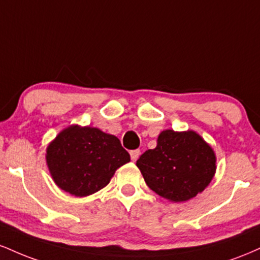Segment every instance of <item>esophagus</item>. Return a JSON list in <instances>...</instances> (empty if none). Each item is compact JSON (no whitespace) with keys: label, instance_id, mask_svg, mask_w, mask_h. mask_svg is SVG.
I'll use <instances>...</instances> for the list:
<instances>
[{"label":"esophagus","instance_id":"1","mask_svg":"<svg viewBox=\"0 0 260 260\" xmlns=\"http://www.w3.org/2000/svg\"><path fill=\"white\" fill-rule=\"evenodd\" d=\"M139 155H140L139 149H137V150H132L131 151V159H132L133 161H136L139 157Z\"/></svg>","mask_w":260,"mask_h":260}]
</instances>
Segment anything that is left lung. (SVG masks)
Wrapping results in <instances>:
<instances>
[{
	"instance_id": "8db88e82",
	"label": "left lung",
	"mask_w": 260,
	"mask_h": 260,
	"mask_svg": "<svg viewBox=\"0 0 260 260\" xmlns=\"http://www.w3.org/2000/svg\"><path fill=\"white\" fill-rule=\"evenodd\" d=\"M156 142V148L137 160L151 190L170 202L182 203L209 186L216 172V155L198 133L165 129Z\"/></svg>"
}]
</instances>
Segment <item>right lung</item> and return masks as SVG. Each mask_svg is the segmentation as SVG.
<instances>
[{"label":"right lung","mask_w":260,"mask_h":260,"mask_svg":"<svg viewBox=\"0 0 260 260\" xmlns=\"http://www.w3.org/2000/svg\"><path fill=\"white\" fill-rule=\"evenodd\" d=\"M129 161L117 137L90 126L64 128L46 148V165L53 182L76 197L103 189L116 170Z\"/></svg>","instance_id":"add662e5"}]
</instances>
